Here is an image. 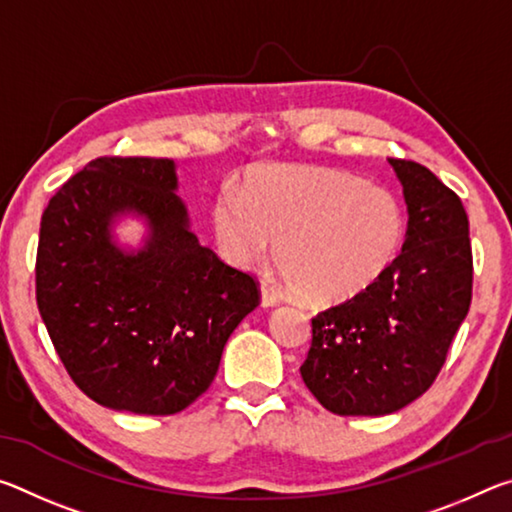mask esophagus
<instances>
[{
    "instance_id": "esophagus-1",
    "label": "esophagus",
    "mask_w": 512,
    "mask_h": 512,
    "mask_svg": "<svg viewBox=\"0 0 512 512\" xmlns=\"http://www.w3.org/2000/svg\"><path fill=\"white\" fill-rule=\"evenodd\" d=\"M280 302H282L280 293L268 287V284L264 282V284H262V305H264V307H275V305H280Z\"/></svg>"
}]
</instances>
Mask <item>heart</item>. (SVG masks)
<instances>
[{
	"label": "heart",
	"instance_id": "obj_1",
	"mask_svg": "<svg viewBox=\"0 0 512 512\" xmlns=\"http://www.w3.org/2000/svg\"><path fill=\"white\" fill-rule=\"evenodd\" d=\"M216 244L235 266L271 253L309 305H341L391 271L406 239L400 198L352 173L262 164L244 192L225 185L212 207Z\"/></svg>",
	"mask_w": 512,
	"mask_h": 512
}]
</instances>
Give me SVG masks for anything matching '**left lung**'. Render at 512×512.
I'll return each mask as SVG.
<instances>
[{
	"instance_id": "1",
	"label": "left lung",
	"mask_w": 512,
	"mask_h": 512,
	"mask_svg": "<svg viewBox=\"0 0 512 512\" xmlns=\"http://www.w3.org/2000/svg\"><path fill=\"white\" fill-rule=\"evenodd\" d=\"M404 189V248L377 284L311 318L300 366L311 395L336 415H388L427 391L472 302L470 221L452 189L391 158Z\"/></svg>"
}]
</instances>
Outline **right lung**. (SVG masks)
<instances>
[{"label": "right lung", "instance_id": "obj_1", "mask_svg": "<svg viewBox=\"0 0 512 512\" xmlns=\"http://www.w3.org/2000/svg\"><path fill=\"white\" fill-rule=\"evenodd\" d=\"M167 158H97L40 221L36 300L69 377L101 406L171 415L201 397L225 343L259 305L257 282L198 244ZM150 232L126 251L111 228Z\"/></svg>", "mask_w": 512, "mask_h": 512}]
</instances>
